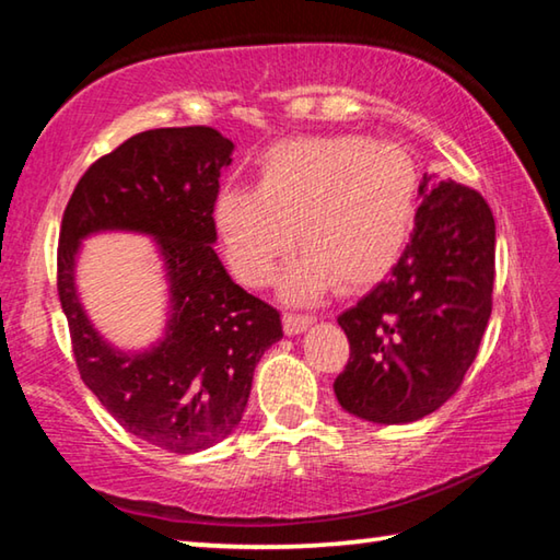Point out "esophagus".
<instances>
[{"label":"esophagus","instance_id":"obj_1","mask_svg":"<svg viewBox=\"0 0 560 560\" xmlns=\"http://www.w3.org/2000/svg\"><path fill=\"white\" fill-rule=\"evenodd\" d=\"M314 316H293V314H287L283 316V330H287V336H299L306 330L308 326H314Z\"/></svg>","mask_w":560,"mask_h":560}]
</instances>
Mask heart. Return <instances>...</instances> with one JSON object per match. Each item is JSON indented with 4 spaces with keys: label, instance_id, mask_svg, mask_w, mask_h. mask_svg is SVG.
<instances>
[{
    "label": "heart",
    "instance_id": "b5f03b06",
    "mask_svg": "<svg viewBox=\"0 0 560 560\" xmlns=\"http://www.w3.org/2000/svg\"><path fill=\"white\" fill-rule=\"evenodd\" d=\"M420 214V170L397 143L363 136L293 138L259 165L257 189H222L214 226L232 271L267 287L293 249L306 254L287 277L291 301L330 287L360 289L390 271Z\"/></svg>",
    "mask_w": 560,
    "mask_h": 560
}]
</instances>
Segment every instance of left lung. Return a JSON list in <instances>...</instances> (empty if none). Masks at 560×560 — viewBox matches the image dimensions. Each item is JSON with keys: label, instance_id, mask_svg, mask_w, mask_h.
Returning <instances> with one entry per match:
<instances>
[{"label": "left lung", "instance_id": "1", "mask_svg": "<svg viewBox=\"0 0 560 560\" xmlns=\"http://www.w3.org/2000/svg\"><path fill=\"white\" fill-rule=\"evenodd\" d=\"M494 242V217L477 189L422 177L402 257L338 316L350 358L334 393L346 412L402 424L457 393L491 316Z\"/></svg>", "mask_w": 560, "mask_h": 560}]
</instances>
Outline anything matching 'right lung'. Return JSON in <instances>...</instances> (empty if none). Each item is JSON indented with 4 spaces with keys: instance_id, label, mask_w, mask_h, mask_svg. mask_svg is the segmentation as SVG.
<instances>
[{
    "instance_id": "right-lung-1",
    "label": "right lung",
    "mask_w": 560,
    "mask_h": 560,
    "mask_svg": "<svg viewBox=\"0 0 560 560\" xmlns=\"http://www.w3.org/2000/svg\"><path fill=\"white\" fill-rule=\"evenodd\" d=\"M232 150L207 126L138 132L86 170L61 222L59 299L83 383L122 430L175 454L230 438L254 368L283 338L279 311L234 283L214 252L212 214ZM106 231L150 235L164 261L168 318L148 349L113 347L80 303V246Z\"/></svg>"
}]
</instances>
